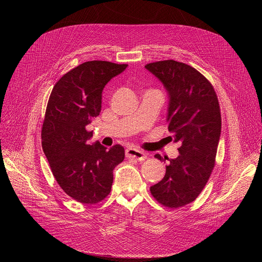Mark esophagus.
Instances as JSON below:
<instances>
[{
  "label": "esophagus",
  "mask_w": 262,
  "mask_h": 262,
  "mask_svg": "<svg viewBox=\"0 0 262 262\" xmlns=\"http://www.w3.org/2000/svg\"><path fill=\"white\" fill-rule=\"evenodd\" d=\"M126 155L127 157H132L134 159H137V160H144L146 158V154L144 152H141V150L139 149H136V148H127L126 149Z\"/></svg>",
  "instance_id": "34e87169"
}]
</instances>
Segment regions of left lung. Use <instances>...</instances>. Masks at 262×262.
Returning <instances> with one entry per match:
<instances>
[{
    "label": "left lung",
    "mask_w": 262,
    "mask_h": 262,
    "mask_svg": "<svg viewBox=\"0 0 262 262\" xmlns=\"http://www.w3.org/2000/svg\"><path fill=\"white\" fill-rule=\"evenodd\" d=\"M145 69L168 92L170 139L181 144L175 159L155 155L169 164L164 177L149 190L163 206L178 208L199 196L213 170L222 124L217 96L210 81L184 62L156 61Z\"/></svg>",
    "instance_id": "obj_1"
}]
</instances>
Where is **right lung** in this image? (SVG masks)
Masks as SVG:
<instances>
[{"label": "right lung", "mask_w": 262, "mask_h": 262, "mask_svg": "<svg viewBox=\"0 0 262 262\" xmlns=\"http://www.w3.org/2000/svg\"><path fill=\"white\" fill-rule=\"evenodd\" d=\"M126 68L110 61H87L66 73L51 92L41 143L55 180L79 203L96 204L110 193L113 171L125 156L120 144L109 149L99 141L90 144L92 132L87 125L101 113L107 82Z\"/></svg>", "instance_id": "right-lung-1"}]
</instances>
